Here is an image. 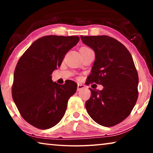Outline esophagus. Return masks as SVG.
<instances>
[{
  "label": "esophagus",
  "mask_w": 153,
  "mask_h": 153,
  "mask_svg": "<svg viewBox=\"0 0 153 153\" xmlns=\"http://www.w3.org/2000/svg\"><path fill=\"white\" fill-rule=\"evenodd\" d=\"M85 88V86L83 84H77V91H80V90H82L83 89Z\"/></svg>",
  "instance_id": "1"
}]
</instances>
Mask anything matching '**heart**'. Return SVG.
<instances>
[{"label":"heart","instance_id":"obj_1","mask_svg":"<svg viewBox=\"0 0 153 153\" xmlns=\"http://www.w3.org/2000/svg\"><path fill=\"white\" fill-rule=\"evenodd\" d=\"M84 48H87V47H84Z\"/></svg>","mask_w":153,"mask_h":153}]
</instances>
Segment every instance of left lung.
Listing matches in <instances>:
<instances>
[{
	"instance_id": "1",
	"label": "left lung",
	"mask_w": 153,
	"mask_h": 153,
	"mask_svg": "<svg viewBox=\"0 0 153 153\" xmlns=\"http://www.w3.org/2000/svg\"><path fill=\"white\" fill-rule=\"evenodd\" d=\"M93 49L95 61L86 85L101 84L92 90L86 102L88 115L105 127L121 123L131 113L138 97V75L130 53L123 44L108 36H80Z\"/></svg>"
}]
</instances>
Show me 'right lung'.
<instances>
[{
	"mask_svg": "<svg viewBox=\"0 0 153 153\" xmlns=\"http://www.w3.org/2000/svg\"><path fill=\"white\" fill-rule=\"evenodd\" d=\"M79 40L75 36H43L17 62L12 97L22 117L36 128L46 129L56 125L65 113L69 98L76 92V82L69 80L58 84L51 75Z\"/></svg>",
	"mask_w": 153,
	"mask_h": 153,
	"instance_id": "right-lung-1",
	"label": "right lung"
}]
</instances>
